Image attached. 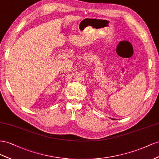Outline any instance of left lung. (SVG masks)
Masks as SVG:
<instances>
[{"instance_id":"left-lung-1","label":"left lung","mask_w":159,"mask_h":159,"mask_svg":"<svg viewBox=\"0 0 159 159\" xmlns=\"http://www.w3.org/2000/svg\"><path fill=\"white\" fill-rule=\"evenodd\" d=\"M112 119V120H115V119Z\"/></svg>"}]
</instances>
